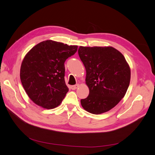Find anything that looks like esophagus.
<instances>
[{"mask_svg":"<svg viewBox=\"0 0 155 155\" xmlns=\"http://www.w3.org/2000/svg\"><path fill=\"white\" fill-rule=\"evenodd\" d=\"M79 87V85H72L71 86V89L72 90H76V88H78Z\"/></svg>","mask_w":155,"mask_h":155,"instance_id":"34e87169","label":"esophagus"}]
</instances>
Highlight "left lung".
<instances>
[{"mask_svg":"<svg viewBox=\"0 0 155 155\" xmlns=\"http://www.w3.org/2000/svg\"><path fill=\"white\" fill-rule=\"evenodd\" d=\"M78 54L86 69L89 94L81 100L83 108L100 114L114 107L125 95L130 69L123 54L112 46H79Z\"/></svg>","mask_w":155,"mask_h":155,"instance_id":"1","label":"left lung"}]
</instances>
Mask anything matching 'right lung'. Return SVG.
Here are the masks:
<instances>
[{"label":"right lung","mask_w":155,"mask_h":155,"mask_svg":"<svg viewBox=\"0 0 155 155\" xmlns=\"http://www.w3.org/2000/svg\"><path fill=\"white\" fill-rule=\"evenodd\" d=\"M78 46L47 40L34 46L23 59L20 78L31 100L51 109L59 106L68 91L64 81V62Z\"/></svg>","instance_id":"obj_1"}]
</instances>
